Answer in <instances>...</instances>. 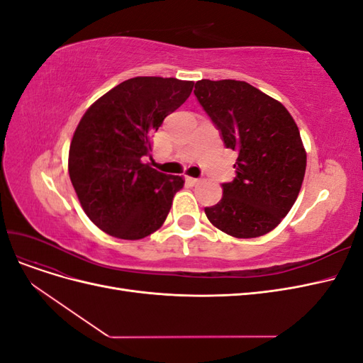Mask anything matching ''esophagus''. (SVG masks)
<instances>
[{
    "label": "esophagus",
    "mask_w": 363,
    "mask_h": 363,
    "mask_svg": "<svg viewBox=\"0 0 363 363\" xmlns=\"http://www.w3.org/2000/svg\"><path fill=\"white\" fill-rule=\"evenodd\" d=\"M186 182H188L189 184H199L200 182H201V179H195V177H189V175H188V177H186Z\"/></svg>",
    "instance_id": "1"
}]
</instances>
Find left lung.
Segmentation results:
<instances>
[{
  "mask_svg": "<svg viewBox=\"0 0 363 363\" xmlns=\"http://www.w3.org/2000/svg\"><path fill=\"white\" fill-rule=\"evenodd\" d=\"M195 96L238 151L236 177L223 183V199L206 207L208 221L240 239L276 228L300 194L306 150L294 118L280 101L247 82L200 80Z\"/></svg>",
  "mask_w": 363,
  "mask_h": 363,
  "instance_id": "obj_1",
  "label": "left lung"
}]
</instances>
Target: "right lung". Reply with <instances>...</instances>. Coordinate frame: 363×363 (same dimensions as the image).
<instances>
[{"mask_svg": "<svg viewBox=\"0 0 363 363\" xmlns=\"http://www.w3.org/2000/svg\"><path fill=\"white\" fill-rule=\"evenodd\" d=\"M194 82L135 77L87 108L69 147L68 171L84 213L104 233L142 239L167 219L184 184L142 163L163 119L188 100Z\"/></svg>", "mask_w": 363, "mask_h": 363, "instance_id": "1", "label": "right lung"}]
</instances>
